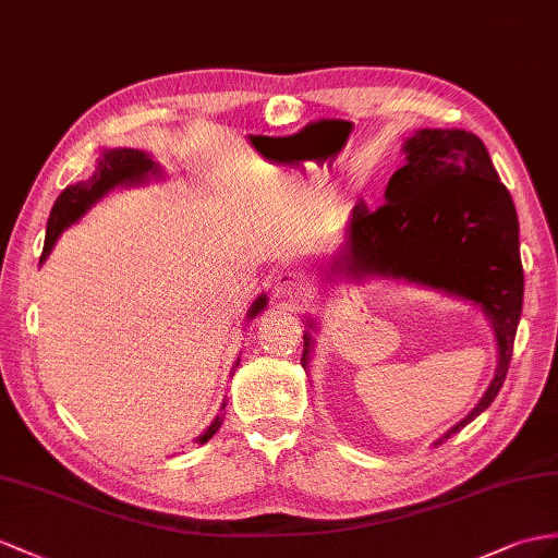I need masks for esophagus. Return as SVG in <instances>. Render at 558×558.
Returning a JSON list of instances; mask_svg holds the SVG:
<instances>
[{"mask_svg":"<svg viewBox=\"0 0 558 558\" xmlns=\"http://www.w3.org/2000/svg\"><path fill=\"white\" fill-rule=\"evenodd\" d=\"M271 291H275L277 298H289V301H293V298L301 295L303 281L298 279L293 271L281 269V271H277V277L271 279Z\"/></svg>","mask_w":558,"mask_h":558,"instance_id":"1","label":"esophagus"}]
</instances>
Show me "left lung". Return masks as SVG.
<instances>
[{"label": "left lung", "mask_w": 558, "mask_h": 558, "mask_svg": "<svg viewBox=\"0 0 558 558\" xmlns=\"http://www.w3.org/2000/svg\"><path fill=\"white\" fill-rule=\"evenodd\" d=\"M407 162L390 177L386 203H357L326 277H396L478 305L493 322L499 364L475 410L436 442L493 404L505 384L523 307L519 217L485 144L464 130H418L404 142ZM303 366L310 333L303 336Z\"/></svg>", "instance_id": "left-lung-1"}]
</instances>
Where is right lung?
Wrapping results in <instances>:
<instances>
[{
    "instance_id": "obj_1",
    "label": "right lung",
    "mask_w": 558,
    "mask_h": 558,
    "mask_svg": "<svg viewBox=\"0 0 558 558\" xmlns=\"http://www.w3.org/2000/svg\"><path fill=\"white\" fill-rule=\"evenodd\" d=\"M158 166L156 162L148 158L144 151H134V148H111V151H106L97 168H94V174L85 182H77L63 189V194L57 198L49 215V225H47V239H45V251L39 255V263L47 260V255L51 253L53 243L61 236L63 229L68 225H73L80 215H83L89 206H94L106 192H111L113 186L118 184H130V182H140L148 172L156 174ZM267 305V298L260 295L257 301L253 303V307L248 310V317L253 319L257 312H263ZM239 366V362H236ZM222 414L217 416L213 424L208 426V430L198 436V442H208L217 430L222 426Z\"/></svg>"
}]
</instances>
